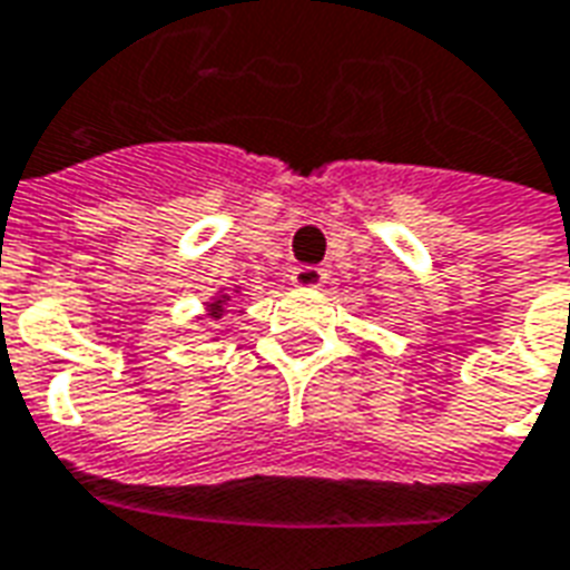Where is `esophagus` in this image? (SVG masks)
<instances>
[{"label":"esophagus","instance_id":"34e87169","mask_svg":"<svg viewBox=\"0 0 570 570\" xmlns=\"http://www.w3.org/2000/svg\"><path fill=\"white\" fill-rule=\"evenodd\" d=\"M289 281L302 289H314V286H321L326 281V272H323L321 265H296L293 274H289Z\"/></svg>","mask_w":570,"mask_h":570}]
</instances>
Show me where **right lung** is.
<instances>
[{
    "label": "right lung",
    "mask_w": 570,
    "mask_h": 570,
    "mask_svg": "<svg viewBox=\"0 0 570 570\" xmlns=\"http://www.w3.org/2000/svg\"><path fill=\"white\" fill-rule=\"evenodd\" d=\"M210 314L213 317H219V314H223V305H210Z\"/></svg>",
    "instance_id": "right-lung-1"
}]
</instances>
